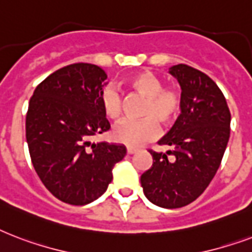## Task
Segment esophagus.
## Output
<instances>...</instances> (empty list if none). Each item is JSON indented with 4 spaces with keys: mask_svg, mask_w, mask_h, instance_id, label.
Segmentation results:
<instances>
[{
    "mask_svg": "<svg viewBox=\"0 0 252 252\" xmlns=\"http://www.w3.org/2000/svg\"><path fill=\"white\" fill-rule=\"evenodd\" d=\"M136 151L135 147H127V154L128 155H131V154H134Z\"/></svg>",
    "mask_w": 252,
    "mask_h": 252,
    "instance_id": "esophagus-1",
    "label": "esophagus"
}]
</instances>
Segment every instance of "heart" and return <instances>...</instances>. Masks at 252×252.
Wrapping results in <instances>:
<instances>
[{
  "instance_id": "heart-1",
  "label": "heart",
  "mask_w": 252,
  "mask_h": 252,
  "mask_svg": "<svg viewBox=\"0 0 252 252\" xmlns=\"http://www.w3.org/2000/svg\"><path fill=\"white\" fill-rule=\"evenodd\" d=\"M126 87L144 97L139 113L140 117L144 118L122 122L114 128L113 138L127 146H139L158 135L159 127L157 122L161 126H168L176 120L181 110L183 98L176 88L163 87V81L148 71L130 76L126 81ZM99 102L108 120L113 122L120 120L122 114V98L116 88L112 85L105 87L99 95Z\"/></svg>"
}]
</instances>
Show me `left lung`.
Here are the masks:
<instances>
[{
    "mask_svg": "<svg viewBox=\"0 0 252 252\" xmlns=\"http://www.w3.org/2000/svg\"><path fill=\"white\" fill-rule=\"evenodd\" d=\"M181 87V114L158 143L153 165L140 176L144 196L155 205L176 209L193 202L208 188L221 164L230 138V116L218 85L187 64L169 68Z\"/></svg>",
    "mask_w": 252,
    "mask_h": 252,
    "instance_id": "obj_1",
    "label": "left lung"
}]
</instances>
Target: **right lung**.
<instances>
[{
	"instance_id": "right-lung-1",
	"label": "right lung",
	"mask_w": 252,
	"mask_h": 252,
	"mask_svg": "<svg viewBox=\"0 0 252 252\" xmlns=\"http://www.w3.org/2000/svg\"><path fill=\"white\" fill-rule=\"evenodd\" d=\"M108 76L102 68L75 63L39 84L29 102L26 140L39 179L50 192L71 205H87L102 196L113 167L124 159V144H92L110 128L99 95Z\"/></svg>"
}]
</instances>
